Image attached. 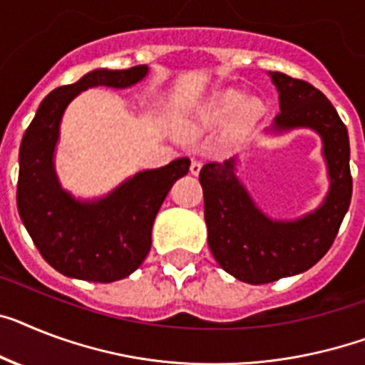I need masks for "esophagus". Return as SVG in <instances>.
<instances>
[{
  "instance_id": "34e87169",
  "label": "esophagus",
  "mask_w": 365,
  "mask_h": 365,
  "mask_svg": "<svg viewBox=\"0 0 365 365\" xmlns=\"http://www.w3.org/2000/svg\"><path fill=\"white\" fill-rule=\"evenodd\" d=\"M201 162L200 160H192V164H190V173L192 175H200V171H201Z\"/></svg>"
}]
</instances>
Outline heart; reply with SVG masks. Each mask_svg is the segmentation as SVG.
<instances>
[{
  "instance_id": "obj_1",
  "label": "heart",
  "mask_w": 365,
  "mask_h": 365,
  "mask_svg": "<svg viewBox=\"0 0 365 365\" xmlns=\"http://www.w3.org/2000/svg\"><path fill=\"white\" fill-rule=\"evenodd\" d=\"M264 115V102L257 96L244 95L239 89L227 87L212 93L190 111L182 121V128L188 134H201L216 128L231 119L233 130H246Z\"/></svg>"
}]
</instances>
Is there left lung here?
<instances>
[{
	"instance_id": "left-lung-1",
	"label": "left lung",
	"mask_w": 365,
	"mask_h": 365,
	"mask_svg": "<svg viewBox=\"0 0 365 365\" xmlns=\"http://www.w3.org/2000/svg\"><path fill=\"white\" fill-rule=\"evenodd\" d=\"M279 113L264 134L309 128L323 141L328 192L317 209L300 218L276 220L259 209L237 177L239 158L209 162L200 171L209 248L225 272L259 285L306 272L332 246L352 195L347 128L323 93L282 72H269Z\"/></svg>"
}]
</instances>
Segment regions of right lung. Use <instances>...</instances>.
Returning <instances> with one entry per match:
<instances>
[{
	"mask_svg": "<svg viewBox=\"0 0 365 365\" xmlns=\"http://www.w3.org/2000/svg\"><path fill=\"white\" fill-rule=\"evenodd\" d=\"M147 65L95 68L76 83L53 89L27 126L18 155L16 205L41 255L63 276L110 284L130 276L150 250L155 218L177 179L188 173V158L138 171L95 200L65 190L56 171V149L67 106L91 87L126 89L143 81Z\"/></svg>",
	"mask_w": 365,
	"mask_h": 365,
	"instance_id": "obj_1",
	"label": "right lung"
}]
</instances>
